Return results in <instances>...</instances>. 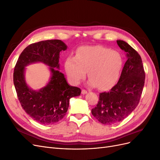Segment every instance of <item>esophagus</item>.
<instances>
[{"label":"esophagus","mask_w":160,"mask_h":160,"mask_svg":"<svg viewBox=\"0 0 160 160\" xmlns=\"http://www.w3.org/2000/svg\"><path fill=\"white\" fill-rule=\"evenodd\" d=\"M81 93L83 94V95H85V94H86V93H88V91H86V90H85V89H82Z\"/></svg>","instance_id":"esophagus-1"}]
</instances>
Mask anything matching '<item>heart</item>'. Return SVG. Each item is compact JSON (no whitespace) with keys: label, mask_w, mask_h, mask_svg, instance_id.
<instances>
[{"label":"heart","mask_w":160,"mask_h":160,"mask_svg":"<svg viewBox=\"0 0 160 160\" xmlns=\"http://www.w3.org/2000/svg\"><path fill=\"white\" fill-rule=\"evenodd\" d=\"M123 65L119 53L102 46H84L77 50L75 57H69L65 70L72 83L78 85L88 71V85L102 90L115 85Z\"/></svg>","instance_id":"heart-1"}]
</instances>
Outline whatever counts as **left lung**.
<instances>
[{"mask_svg":"<svg viewBox=\"0 0 160 160\" xmlns=\"http://www.w3.org/2000/svg\"><path fill=\"white\" fill-rule=\"evenodd\" d=\"M118 46L126 52L119 79L109 92L99 94V99L91 113L99 122L113 125L127 118L138 106L145 83V71L138 52L128 43L118 40Z\"/></svg>","mask_w":160,"mask_h":160,"instance_id":"8db88e82","label":"left lung"}]
</instances>
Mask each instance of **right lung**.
I'll list each match as a JSON object with an SVG mask.
<instances>
[{"label": "right lung", "instance_id": "obj_1", "mask_svg": "<svg viewBox=\"0 0 160 160\" xmlns=\"http://www.w3.org/2000/svg\"><path fill=\"white\" fill-rule=\"evenodd\" d=\"M61 40H47L27 47L14 67L13 81L18 99L25 112L37 122L53 124L63 118L69 108V99L81 94V89L69 85L59 71V54L67 49ZM37 62L49 66L52 77L48 84L38 91L26 83L25 67Z\"/></svg>", "mask_w": 160, "mask_h": 160}]
</instances>
